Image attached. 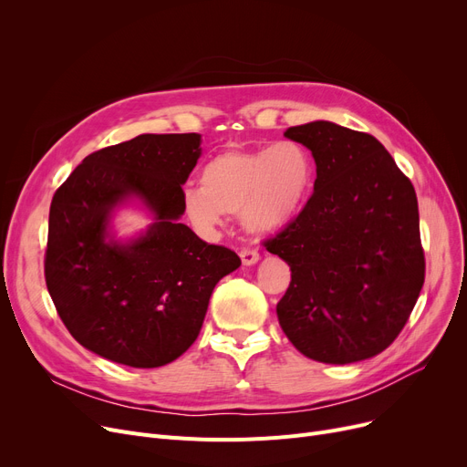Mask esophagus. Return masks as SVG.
I'll return each mask as SVG.
<instances>
[{"label":"esophagus","instance_id":"1","mask_svg":"<svg viewBox=\"0 0 467 467\" xmlns=\"http://www.w3.org/2000/svg\"><path fill=\"white\" fill-rule=\"evenodd\" d=\"M240 259H242V263L246 265V266H252V265H255V263L261 259V255H259L255 250L246 248V250L240 252Z\"/></svg>","mask_w":467,"mask_h":467}]
</instances>
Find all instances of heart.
<instances>
[{"instance_id": "1", "label": "heart", "mask_w": 467, "mask_h": 467, "mask_svg": "<svg viewBox=\"0 0 467 467\" xmlns=\"http://www.w3.org/2000/svg\"><path fill=\"white\" fill-rule=\"evenodd\" d=\"M316 180V164L306 147L284 140L257 150H225L201 170V187L182 194L191 225L212 234L225 213H240L252 233L271 234L303 212Z\"/></svg>"}]
</instances>
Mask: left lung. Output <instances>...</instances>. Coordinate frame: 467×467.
<instances>
[{"instance_id":"8db88e82","label":"left lung","mask_w":467,"mask_h":467,"mask_svg":"<svg viewBox=\"0 0 467 467\" xmlns=\"http://www.w3.org/2000/svg\"><path fill=\"white\" fill-rule=\"evenodd\" d=\"M316 162L314 192L266 240L291 268L278 322L301 354L347 365L386 350L424 285L416 192L371 134L329 120L291 127Z\"/></svg>"}]
</instances>
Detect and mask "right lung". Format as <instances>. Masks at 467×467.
<instances>
[{"label": "right lung", "instance_id": "add662e5", "mask_svg": "<svg viewBox=\"0 0 467 467\" xmlns=\"http://www.w3.org/2000/svg\"><path fill=\"white\" fill-rule=\"evenodd\" d=\"M201 134H141L83 159L48 212L45 280L64 326L87 350L151 369L178 359L201 333L215 284L240 257L180 223L182 185ZM140 202L154 217L120 241L115 209Z\"/></svg>", "mask_w": 467, "mask_h": 467}]
</instances>
